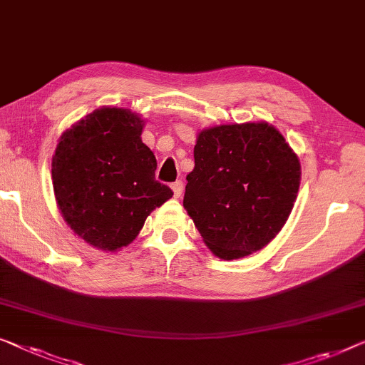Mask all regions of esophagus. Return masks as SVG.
I'll return each mask as SVG.
<instances>
[{
	"label": "esophagus",
	"mask_w": 365,
	"mask_h": 365,
	"mask_svg": "<svg viewBox=\"0 0 365 365\" xmlns=\"http://www.w3.org/2000/svg\"><path fill=\"white\" fill-rule=\"evenodd\" d=\"M172 192H173V197L180 198L182 197V192H183V183L180 180H177L175 183H172Z\"/></svg>",
	"instance_id": "34e87169"
}]
</instances>
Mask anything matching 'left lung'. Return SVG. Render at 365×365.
Segmentation results:
<instances>
[{
    "instance_id": "obj_1",
    "label": "left lung",
    "mask_w": 365,
    "mask_h": 365,
    "mask_svg": "<svg viewBox=\"0 0 365 365\" xmlns=\"http://www.w3.org/2000/svg\"><path fill=\"white\" fill-rule=\"evenodd\" d=\"M183 208L206 247L232 260L264 249L290 216L302 167L267 121L200 130Z\"/></svg>"
}]
</instances>
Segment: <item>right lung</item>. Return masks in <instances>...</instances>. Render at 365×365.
<instances>
[{
    "mask_svg": "<svg viewBox=\"0 0 365 365\" xmlns=\"http://www.w3.org/2000/svg\"><path fill=\"white\" fill-rule=\"evenodd\" d=\"M143 128L138 113L101 106L63 130L52 157L63 221L101 251L129 246L145 217L173 195L155 180L157 160L140 139Z\"/></svg>",
    "mask_w": 365,
    "mask_h": 365,
    "instance_id": "right-lung-1",
    "label": "right lung"
}]
</instances>
